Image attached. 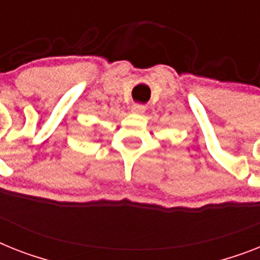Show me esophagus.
Returning a JSON list of instances; mask_svg holds the SVG:
<instances>
[{"mask_svg":"<svg viewBox=\"0 0 260 260\" xmlns=\"http://www.w3.org/2000/svg\"><path fill=\"white\" fill-rule=\"evenodd\" d=\"M132 112L136 113V115H143V113L145 112V107L141 106V104H135V106L132 107Z\"/></svg>","mask_w":260,"mask_h":260,"instance_id":"obj_1","label":"esophagus"}]
</instances>
